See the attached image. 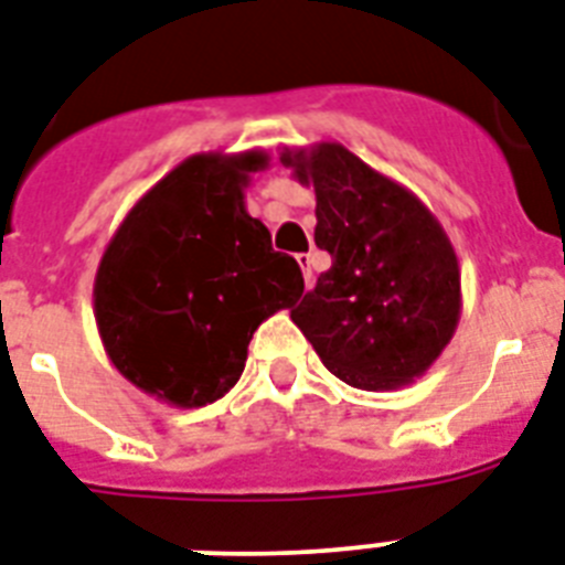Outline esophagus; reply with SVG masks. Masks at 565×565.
<instances>
[{"mask_svg":"<svg viewBox=\"0 0 565 565\" xmlns=\"http://www.w3.org/2000/svg\"><path fill=\"white\" fill-rule=\"evenodd\" d=\"M297 265H300V270H303L306 286H311V279H315V274H311V256L309 254H297Z\"/></svg>","mask_w":565,"mask_h":565,"instance_id":"obj_1","label":"esophagus"}]
</instances>
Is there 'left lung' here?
Masks as SVG:
<instances>
[{
  "mask_svg": "<svg viewBox=\"0 0 565 565\" xmlns=\"http://www.w3.org/2000/svg\"><path fill=\"white\" fill-rule=\"evenodd\" d=\"M279 162L315 186V245L332 256L291 320L347 385H411L461 320V268L446 230L414 192L338 142L286 148Z\"/></svg>",
  "mask_w": 565,
  "mask_h": 565,
  "instance_id": "8db88e82",
  "label": "left lung"
}]
</instances>
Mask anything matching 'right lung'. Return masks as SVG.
<instances>
[{
	"label": "right lung",
	"instance_id": "right-lung-1",
	"mask_svg": "<svg viewBox=\"0 0 565 565\" xmlns=\"http://www.w3.org/2000/svg\"><path fill=\"white\" fill-rule=\"evenodd\" d=\"M265 151L195 154L125 215L98 262L93 306L102 344L130 385L178 408L236 385L262 320L291 309L303 274L245 210Z\"/></svg>",
	"mask_w": 565,
	"mask_h": 565
}]
</instances>
